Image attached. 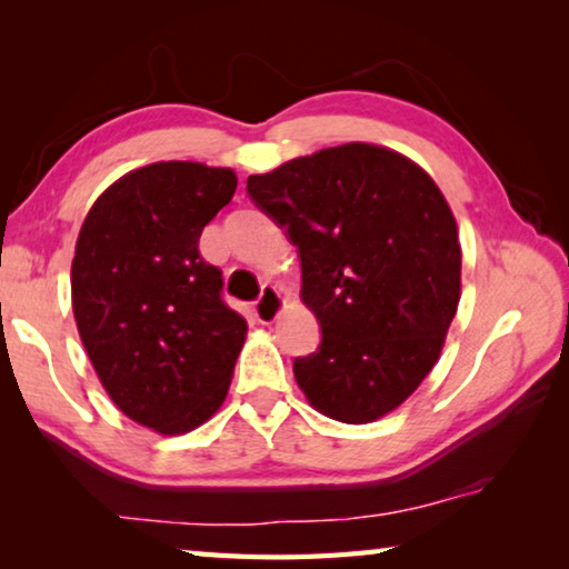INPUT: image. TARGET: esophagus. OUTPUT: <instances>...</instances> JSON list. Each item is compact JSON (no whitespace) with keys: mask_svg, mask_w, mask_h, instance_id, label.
I'll use <instances>...</instances> for the list:
<instances>
[{"mask_svg":"<svg viewBox=\"0 0 569 569\" xmlns=\"http://www.w3.org/2000/svg\"><path fill=\"white\" fill-rule=\"evenodd\" d=\"M286 301L278 293L276 286H263L261 296H258V301L253 303V316L258 323H273L278 316H281Z\"/></svg>","mask_w":569,"mask_h":569,"instance_id":"esophagus-1","label":"esophagus"}]
</instances>
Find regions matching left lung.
Returning a JSON list of instances; mask_svg holds the SVG:
<instances>
[{
    "instance_id": "obj_1",
    "label": "left lung",
    "mask_w": 569,
    "mask_h": 569,
    "mask_svg": "<svg viewBox=\"0 0 569 569\" xmlns=\"http://www.w3.org/2000/svg\"><path fill=\"white\" fill-rule=\"evenodd\" d=\"M253 203L301 258L319 349L293 373L313 409L369 423L439 361L461 291L457 220L437 182L389 148L349 142L250 176Z\"/></svg>"
}]
</instances>
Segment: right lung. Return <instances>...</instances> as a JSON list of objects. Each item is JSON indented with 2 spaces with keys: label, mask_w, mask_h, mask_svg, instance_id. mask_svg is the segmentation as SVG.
<instances>
[{
  "label": "right lung",
  "mask_w": 569,
  "mask_h": 569,
  "mask_svg": "<svg viewBox=\"0 0 569 569\" xmlns=\"http://www.w3.org/2000/svg\"><path fill=\"white\" fill-rule=\"evenodd\" d=\"M236 186L230 168L152 162L112 182L77 238L72 311L84 351L124 417L160 435L213 417L243 349L246 319L198 250Z\"/></svg>",
  "instance_id": "1"
}]
</instances>
